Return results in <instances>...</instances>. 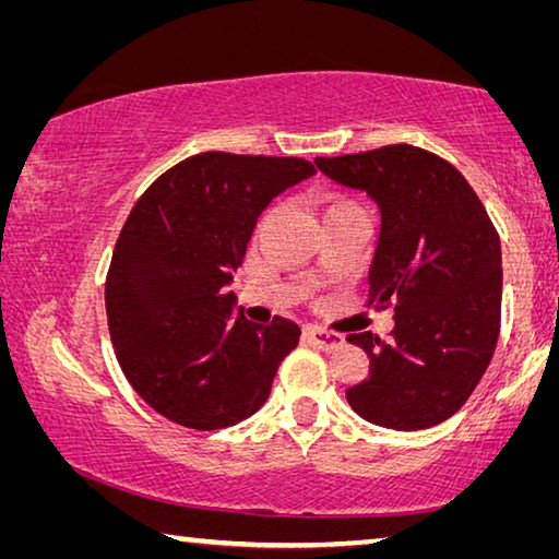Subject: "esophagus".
<instances>
[{
    "instance_id": "1",
    "label": "esophagus",
    "mask_w": 559,
    "mask_h": 559,
    "mask_svg": "<svg viewBox=\"0 0 559 559\" xmlns=\"http://www.w3.org/2000/svg\"><path fill=\"white\" fill-rule=\"evenodd\" d=\"M306 335L310 337V343H313L320 349H335V347L345 343V337L340 333H333V330H325V328H318V325L308 328Z\"/></svg>"
}]
</instances>
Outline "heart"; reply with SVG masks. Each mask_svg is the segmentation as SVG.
<instances>
[{
	"label": "heart",
	"mask_w": 559,
	"mask_h": 559,
	"mask_svg": "<svg viewBox=\"0 0 559 559\" xmlns=\"http://www.w3.org/2000/svg\"><path fill=\"white\" fill-rule=\"evenodd\" d=\"M320 206H323V214H328L335 210H345V206H359V204L345 194H323L320 197Z\"/></svg>",
	"instance_id": "1"
}]
</instances>
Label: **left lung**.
<instances>
[{"instance_id": "obj_1", "label": "left lung", "mask_w": 559, "mask_h": 559, "mask_svg": "<svg viewBox=\"0 0 559 559\" xmlns=\"http://www.w3.org/2000/svg\"><path fill=\"white\" fill-rule=\"evenodd\" d=\"M316 165L365 189L382 212L367 306L394 308V330L386 340L347 335L370 357V374L349 386L347 402L377 427H437L466 404L498 343L496 226L466 177L429 150L384 145Z\"/></svg>"}]
</instances>
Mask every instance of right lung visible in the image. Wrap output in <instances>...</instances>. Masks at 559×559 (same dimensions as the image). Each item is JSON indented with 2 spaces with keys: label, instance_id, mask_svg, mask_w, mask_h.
Instances as JSON below:
<instances>
[{
  "label": "right lung",
  "instance_id": "1",
  "mask_svg": "<svg viewBox=\"0 0 559 559\" xmlns=\"http://www.w3.org/2000/svg\"><path fill=\"white\" fill-rule=\"evenodd\" d=\"M316 175L300 157L200 153L159 175L122 224L106 278L122 374L179 427L212 431L259 412L300 328L231 318L229 286L273 197Z\"/></svg>",
  "mask_w": 559,
  "mask_h": 559
}]
</instances>
